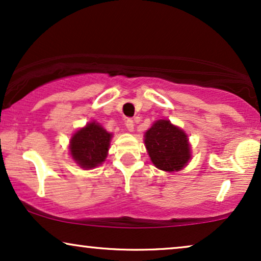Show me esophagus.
<instances>
[{"instance_id": "34e87169", "label": "esophagus", "mask_w": 261, "mask_h": 261, "mask_svg": "<svg viewBox=\"0 0 261 261\" xmlns=\"http://www.w3.org/2000/svg\"><path fill=\"white\" fill-rule=\"evenodd\" d=\"M125 125H126V128H127V130L130 131V133H133L134 128H135V123H134V120H133V119H127L126 121H125Z\"/></svg>"}]
</instances>
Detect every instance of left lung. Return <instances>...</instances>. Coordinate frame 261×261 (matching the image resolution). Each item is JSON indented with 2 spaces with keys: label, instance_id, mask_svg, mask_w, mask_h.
<instances>
[{
  "label": "left lung",
  "instance_id": "left-lung-1",
  "mask_svg": "<svg viewBox=\"0 0 261 261\" xmlns=\"http://www.w3.org/2000/svg\"><path fill=\"white\" fill-rule=\"evenodd\" d=\"M144 144L151 162L161 171H181L191 159L187 135L167 119L152 124L144 135Z\"/></svg>",
  "mask_w": 261,
  "mask_h": 261
}]
</instances>
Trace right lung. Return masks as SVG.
Wrapping results in <instances>:
<instances>
[{"label": "right lung", "instance_id": "obj_1", "mask_svg": "<svg viewBox=\"0 0 261 261\" xmlns=\"http://www.w3.org/2000/svg\"><path fill=\"white\" fill-rule=\"evenodd\" d=\"M112 134L107 133L99 123L92 121L76 131L70 140V155L80 167L94 168L105 161Z\"/></svg>", "mask_w": 261, "mask_h": 261}]
</instances>
